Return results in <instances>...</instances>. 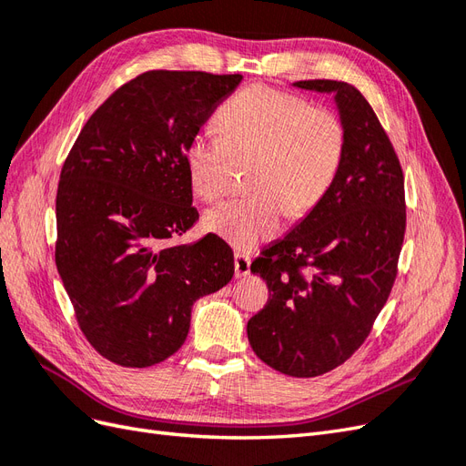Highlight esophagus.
I'll list each match as a JSON object with an SVG mask.
<instances>
[{
	"instance_id": "obj_1",
	"label": "esophagus",
	"mask_w": 466,
	"mask_h": 466,
	"mask_svg": "<svg viewBox=\"0 0 466 466\" xmlns=\"http://www.w3.org/2000/svg\"><path fill=\"white\" fill-rule=\"evenodd\" d=\"M250 274V258L243 252H235V276L243 278Z\"/></svg>"
}]
</instances>
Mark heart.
<instances>
[{"label": "heart", "instance_id": "b5f03b06", "mask_svg": "<svg viewBox=\"0 0 466 466\" xmlns=\"http://www.w3.org/2000/svg\"><path fill=\"white\" fill-rule=\"evenodd\" d=\"M221 137L198 132L185 149V165L196 196L211 202L225 188L229 157L250 163L247 200L206 211L204 229L237 248L274 237L284 219L311 211L336 178L346 134L334 112L311 108L303 98L255 86L218 110Z\"/></svg>", "mask_w": 466, "mask_h": 466}]
</instances>
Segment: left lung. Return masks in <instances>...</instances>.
Here are the masks:
<instances>
[{"label":"left lung","instance_id":"left-lung-1","mask_svg":"<svg viewBox=\"0 0 466 466\" xmlns=\"http://www.w3.org/2000/svg\"><path fill=\"white\" fill-rule=\"evenodd\" d=\"M293 87L334 96L344 157L320 202L252 262L270 298L247 336L272 370L317 377L354 354L389 299L406 229L404 177L356 87L330 79Z\"/></svg>","mask_w":466,"mask_h":466}]
</instances>
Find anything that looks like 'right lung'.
Segmentation results:
<instances>
[{"label": "right lung", "mask_w": 466, "mask_h": 466, "mask_svg": "<svg viewBox=\"0 0 466 466\" xmlns=\"http://www.w3.org/2000/svg\"><path fill=\"white\" fill-rule=\"evenodd\" d=\"M243 76L146 72L83 126L56 196V268L89 344L149 368L185 344L196 299L228 286L218 235L177 245L198 221L185 149Z\"/></svg>", "instance_id": "obj_1"}]
</instances>
